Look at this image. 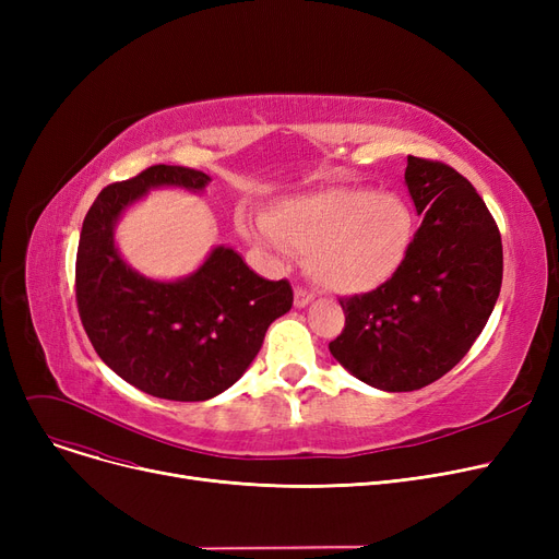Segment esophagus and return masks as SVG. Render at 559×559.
Segmentation results:
<instances>
[{"label":"esophagus","instance_id":"esophagus-1","mask_svg":"<svg viewBox=\"0 0 559 559\" xmlns=\"http://www.w3.org/2000/svg\"><path fill=\"white\" fill-rule=\"evenodd\" d=\"M312 299H314L312 292H308V289H304V287H297V289H295V306H297V308L310 306Z\"/></svg>","mask_w":559,"mask_h":559}]
</instances>
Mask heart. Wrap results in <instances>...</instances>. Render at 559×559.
Instances as JSON below:
<instances>
[{"label":"heart","instance_id":"b5f03b06","mask_svg":"<svg viewBox=\"0 0 559 559\" xmlns=\"http://www.w3.org/2000/svg\"><path fill=\"white\" fill-rule=\"evenodd\" d=\"M245 238L285 258L304 251L308 276L335 295H365L403 267L415 215L394 192L321 188L276 201L262 222H245Z\"/></svg>","mask_w":559,"mask_h":559}]
</instances>
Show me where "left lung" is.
<instances>
[{"label":"left lung","mask_w":559,"mask_h":559,"mask_svg":"<svg viewBox=\"0 0 559 559\" xmlns=\"http://www.w3.org/2000/svg\"><path fill=\"white\" fill-rule=\"evenodd\" d=\"M405 186L424 217L403 267L342 299L333 358L383 392L421 390L451 371L483 333L503 281L501 233L453 167L407 156Z\"/></svg>","instance_id":"left-lung-1"}]
</instances>
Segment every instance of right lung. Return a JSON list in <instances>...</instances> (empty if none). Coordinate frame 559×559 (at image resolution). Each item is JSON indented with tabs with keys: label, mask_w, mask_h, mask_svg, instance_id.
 <instances>
[{
	"label": "right lung",
	"mask_w": 559,
	"mask_h": 559,
	"mask_svg": "<svg viewBox=\"0 0 559 559\" xmlns=\"http://www.w3.org/2000/svg\"><path fill=\"white\" fill-rule=\"evenodd\" d=\"M211 176L154 165L99 192L76 251V306L97 356L129 385L167 401H209L249 369L274 319L292 308L287 281H267L230 247H215L176 281L135 272L115 226L158 188L203 192Z\"/></svg>",
	"instance_id": "right-lung-1"
}]
</instances>
